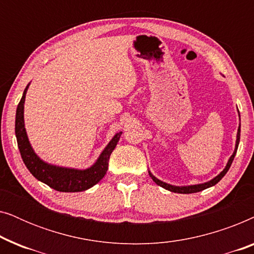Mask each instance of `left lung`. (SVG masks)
<instances>
[{"label": "left lung", "instance_id": "left-lung-1", "mask_svg": "<svg viewBox=\"0 0 254 254\" xmlns=\"http://www.w3.org/2000/svg\"><path fill=\"white\" fill-rule=\"evenodd\" d=\"M239 138H241V126H239L238 128V133H237V140H236V147H235V151L234 154H232V156L230 158H229L228 161V164L227 166H225V169L222 171L220 175L215 177L214 179L209 180V182L204 183V184H199V185H192V186H173V185H170V184H166V183H163L161 182V180L156 178L155 176H152L150 172H149V176L151 177V179L154 180V182L157 184V185H159L161 187H163V189L168 190H171V192H175V193H182V194H190V193H196V192H200V190H203L208 189V187H211L214 185H216V184L220 182V180L223 178V177L225 176V173H227L229 171V169H230V166L232 164V161H234L235 156H236V152H237V149H238V144H239Z\"/></svg>", "mask_w": 254, "mask_h": 254}]
</instances>
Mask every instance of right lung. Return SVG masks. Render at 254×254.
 <instances>
[{"mask_svg":"<svg viewBox=\"0 0 254 254\" xmlns=\"http://www.w3.org/2000/svg\"><path fill=\"white\" fill-rule=\"evenodd\" d=\"M27 88H29V84L24 90L22 99L17 106L15 123L17 143H18L19 152L24 164L26 165V168L29 169L33 177H36L38 180L45 183L53 190H59V192H82V190H85L96 185L106 175L107 169H109L110 156L119 142L120 135L123 134V131H119L114 135L91 168L76 170L47 164V163L41 161L36 155V152L33 151L29 138H27L25 126H24V102H25Z\"/></svg>","mask_w":254,"mask_h":254,"instance_id":"right-lung-1","label":"right lung"}]
</instances>
